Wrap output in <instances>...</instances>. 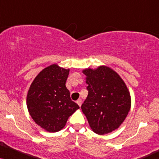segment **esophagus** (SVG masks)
Here are the masks:
<instances>
[{"label":"esophagus","instance_id":"34e87169","mask_svg":"<svg viewBox=\"0 0 159 159\" xmlns=\"http://www.w3.org/2000/svg\"><path fill=\"white\" fill-rule=\"evenodd\" d=\"M76 103L78 104V106L81 107V104H82V101L81 100V99H78V100L76 101Z\"/></svg>","mask_w":159,"mask_h":159}]
</instances>
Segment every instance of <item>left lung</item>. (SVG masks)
<instances>
[{
	"label": "left lung",
	"instance_id": "1",
	"mask_svg": "<svg viewBox=\"0 0 159 159\" xmlns=\"http://www.w3.org/2000/svg\"><path fill=\"white\" fill-rule=\"evenodd\" d=\"M88 95L81 105L89 127L98 135L110 133L123 123L131 107L129 89L117 72L107 66L85 69Z\"/></svg>",
	"mask_w": 159,
	"mask_h": 159
}]
</instances>
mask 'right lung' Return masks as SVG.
<instances>
[{"label":"right lung","instance_id":"1","mask_svg":"<svg viewBox=\"0 0 159 159\" xmlns=\"http://www.w3.org/2000/svg\"><path fill=\"white\" fill-rule=\"evenodd\" d=\"M69 72V69L52 64L38 73L29 89L26 105L30 115L49 133L62 129L69 117L79 109L66 87Z\"/></svg>","mask_w":159,"mask_h":159}]
</instances>
